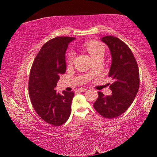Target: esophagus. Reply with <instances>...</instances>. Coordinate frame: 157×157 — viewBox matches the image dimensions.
<instances>
[{"label": "esophagus", "mask_w": 157, "mask_h": 157, "mask_svg": "<svg viewBox=\"0 0 157 157\" xmlns=\"http://www.w3.org/2000/svg\"><path fill=\"white\" fill-rule=\"evenodd\" d=\"M87 91V89H84V88H80L79 89V91H80V92H85V91Z\"/></svg>", "instance_id": "34e87169"}]
</instances>
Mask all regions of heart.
I'll return each instance as SVG.
<instances>
[{
  "mask_svg": "<svg viewBox=\"0 0 157 157\" xmlns=\"http://www.w3.org/2000/svg\"><path fill=\"white\" fill-rule=\"evenodd\" d=\"M84 48L86 50V52L90 55L93 60L101 59L102 60L104 57L105 48L104 45L101 44L100 42L96 41H87L84 44ZM75 55L73 52L69 53L68 56V64H72Z\"/></svg>",
  "mask_w": 157,
  "mask_h": 157,
  "instance_id": "heart-1",
  "label": "heart"
}]
</instances>
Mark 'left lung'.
Returning <instances> with one entry per match:
<instances>
[{
    "instance_id": "8db88e82",
    "label": "left lung",
    "mask_w": 157,
    "mask_h": 157,
    "mask_svg": "<svg viewBox=\"0 0 157 157\" xmlns=\"http://www.w3.org/2000/svg\"><path fill=\"white\" fill-rule=\"evenodd\" d=\"M100 40L110 50L111 64L109 77L113 79L109 86L112 94L105 96L98 92L94 107L106 118L118 117L129 108L139 88V71L132 50L117 37L105 36Z\"/></svg>"
}]
</instances>
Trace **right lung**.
<instances>
[{
  "label": "right lung",
  "instance_id": "obj_1",
  "mask_svg": "<svg viewBox=\"0 0 157 157\" xmlns=\"http://www.w3.org/2000/svg\"><path fill=\"white\" fill-rule=\"evenodd\" d=\"M74 37H55L46 42L34 59L29 78V95L36 113L54 126H59L68 121L71 113L73 91L57 93L60 74L66 72L65 53Z\"/></svg>",
  "mask_w": 157,
  "mask_h": 157
}]
</instances>
